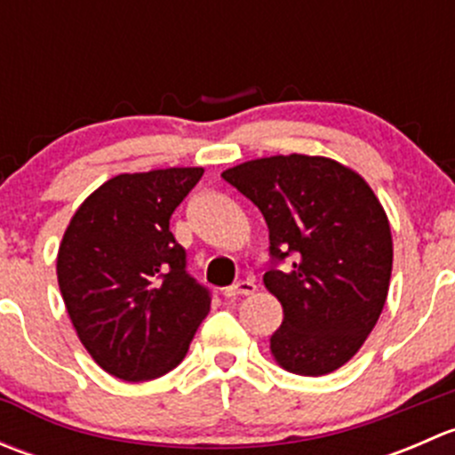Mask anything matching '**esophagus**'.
Returning a JSON list of instances; mask_svg holds the SVG:
<instances>
[{
    "instance_id": "1",
    "label": "esophagus",
    "mask_w": 455,
    "mask_h": 455,
    "mask_svg": "<svg viewBox=\"0 0 455 455\" xmlns=\"http://www.w3.org/2000/svg\"><path fill=\"white\" fill-rule=\"evenodd\" d=\"M255 292V283L251 282V279H242V282H237L235 286L227 288L224 291V297H246V295H253Z\"/></svg>"
}]
</instances>
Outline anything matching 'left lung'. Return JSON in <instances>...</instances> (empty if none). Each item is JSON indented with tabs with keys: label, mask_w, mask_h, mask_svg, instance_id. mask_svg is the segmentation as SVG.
<instances>
[{
	"label": "left lung",
	"mask_w": 455,
	"mask_h": 455,
	"mask_svg": "<svg viewBox=\"0 0 455 455\" xmlns=\"http://www.w3.org/2000/svg\"><path fill=\"white\" fill-rule=\"evenodd\" d=\"M268 224L264 283L283 321L270 352L283 370L323 376L363 346L387 299L392 233L368 182L323 156H270L222 173Z\"/></svg>",
	"instance_id": "1"
}]
</instances>
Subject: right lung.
Masks as SVG:
<instances>
[{"label":"right lung","mask_w":455,"mask_h":455,"mask_svg":"<svg viewBox=\"0 0 455 455\" xmlns=\"http://www.w3.org/2000/svg\"><path fill=\"white\" fill-rule=\"evenodd\" d=\"M202 167L121 173L76 209L57 257L68 315L92 359L121 380L158 379L185 359L211 308L169 231Z\"/></svg>","instance_id":"add662e5"}]
</instances>
